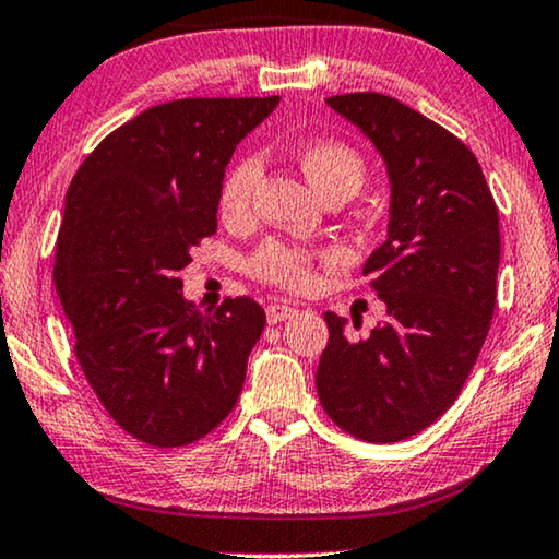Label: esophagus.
<instances>
[{
	"mask_svg": "<svg viewBox=\"0 0 559 559\" xmlns=\"http://www.w3.org/2000/svg\"><path fill=\"white\" fill-rule=\"evenodd\" d=\"M298 313V308L294 304H286V301H273L265 308V316H269V323H281V321H288L294 319Z\"/></svg>",
	"mask_w": 559,
	"mask_h": 559,
	"instance_id": "obj_1",
	"label": "esophagus"
}]
</instances>
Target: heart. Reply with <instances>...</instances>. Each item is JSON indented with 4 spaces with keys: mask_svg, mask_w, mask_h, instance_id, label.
Listing matches in <instances>:
<instances>
[{
    "mask_svg": "<svg viewBox=\"0 0 559 559\" xmlns=\"http://www.w3.org/2000/svg\"><path fill=\"white\" fill-rule=\"evenodd\" d=\"M298 160H301L308 180L323 195H329L336 188L359 190L366 175L364 157L354 147L331 143V140L304 145L301 153H298ZM261 175L263 163L258 155H243L226 173L221 186V215L228 223H243L251 218ZM333 255H336L333 251H313V248L294 246L286 243V240H265L248 258V271L258 281L271 283V286L286 290H311L316 281H319V273H316L319 263L329 261Z\"/></svg>",
    "mask_w": 559,
    "mask_h": 559,
    "instance_id": "1",
    "label": "heart"
}]
</instances>
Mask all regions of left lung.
Wrapping results in <instances>:
<instances>
[{
  "instance_id": "obj_1",
  "label": "left lung",
  "mask_w": 559,
  "mask_h": 559,
  "mask_svg": "<svg viewBox=\"0 0 559 559\" xmlns=\"http://www.w3.org/2000/svg\"><path fill=\"white\" fill-rule=\"evenodd\" d=\"M326 103L386 160L389 238L364 276L389 319L348 341L346 321L323 313L329 346L316 389L338 429L389 444L419 435L454 404L485 346L497 304L499 213L477 157L435 120L379 93Z\"/></svg>"
}]
</instances>
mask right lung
I'll use <instances>...</instances> for the list:
<instances>
[{
  "mask_svg": "<svg viewBox=\"0 0 559 559\" xmlns=\"http://www.w3.org/2000/svg\"><path fill=\"white\" fill-rule=\"evenodd\" d=\"M273 97H186L112 130L74 173L55 251V288L87 384L120 429L186 447L236 406L265 326L253 298L213 313L182 298L190 251L218 228L233 150Z\"/></svg>",
  "mask_w": 559,
  "mask_h": 559,
  "instance_id": "obj_1",
  "label": "right lung"
}]
</instances>
